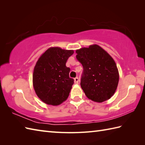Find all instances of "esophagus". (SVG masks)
I'll return each instance as SVG.
<instances>
[{"mask_svg": "<svg viewBox=\"0 0 145 145\" xmlns=\"http://www.w3.org/2000/svg\"><path fill=\"white\" fill-rule=\"evenodd\" d=\"M74 82H75V84H78L79 79H78V77H75V78H74Z\"/></svg>", "mask_w": 145, "mask_h": 145, "instance_id": "34e87169", "label": "esophagus"}]
</instances>
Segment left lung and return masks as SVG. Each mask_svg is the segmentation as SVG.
Masks as SVG:
<instances>
[{
	"instance_id": "1",
	"label": "left lung",
	"mask_w": 145,
	"mask_h": 145,
	"mask_svg": "<svg viewBox=\"0 0 145 145\" xmlns=\"http://www.w3.org/2000/svg\"><path fill=\"white\" fill-rule=\"evenodd\" d=\"M76 59L82 65L80 85L86 96L95 102L110 99L116 90L119 73L113 58L98 45L76 50Z\"/></svg>"
}]
</instances>
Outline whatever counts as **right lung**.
I'll return each instance as SVG.
<instances>
[{"label": "right lung", "instance_id": "1", "mask_svg": "<svg viewBox=\"0 0 145 145\" xmlns=\"http://www.w3.org/2000/svg\"><path fill=\"white\" fill-rule=\"evenodd\" d=\"M73 50L60 47L47 49L37 61L33 73V86L38 97L46 104L57 106L69 97L74 83L69 77L66 62Z\"/></svg>", "mask_w": 145, "mask_h": 145}]
</instances>
